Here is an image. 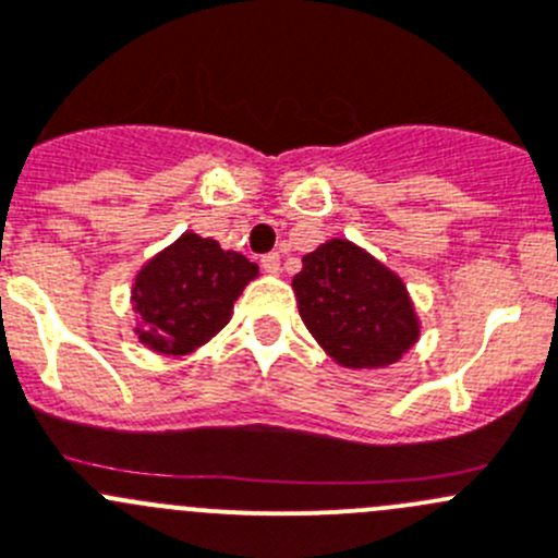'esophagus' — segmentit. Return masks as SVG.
Masks as SVG:
<instances>
[{
  "mask_svg": "<svg viewBox=\"0 0 558 558\" xmlns=\"http://www.w3.org/2000/svg\"><path fill=\"white\" fill-rule=\"evenodd\" d=\"M262 267L267 269V272L278 275L280 272V256H278V253H267V256H262Z\"/></svg>",
  "mask_w": 558,
  "mask_h": 558,
  "instance_id": "obj_1",
  "label": "esophagus"
}]
</instances>
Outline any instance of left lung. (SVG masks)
<instances>
[{
	"label": "left lung",
	"instance_id": "obj_1",
	"mask_svg": "<svg viewBox=\"0 0 558 558\" xmlns=\"http://www.w3.org/2000/svg\"><path fill=\"white\" fill-rule=\"evenodd\" d=\"M291 289L305 327L343 367H387L420 338L403 280L349 240L307 253Z\"/></svg>",
	"mask_w": 558,
	"mask_h": 558
}]
</instances>
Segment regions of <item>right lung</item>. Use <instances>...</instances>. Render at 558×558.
Segmentation results:
<instances>
[{"label": "right lung", "mask_w": 558, "mask_h": 558, "mask_svg": "<svg viewBox=\"0 0 558 558\" xmlns=\"http://www.w3.org/2000/svg\"><path fill=\"white\" fill-rule=\"evenodd\" d=\"M253 278L258 267L242 253L185 231L135 275V335L158 354H191L229 324L236 296Z\"/></svg>", "instance_id": "add662e5"}]
</instances>
